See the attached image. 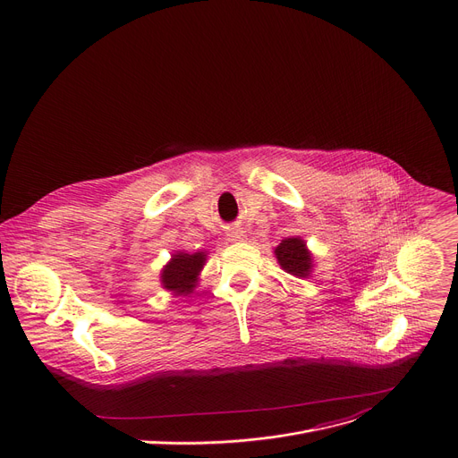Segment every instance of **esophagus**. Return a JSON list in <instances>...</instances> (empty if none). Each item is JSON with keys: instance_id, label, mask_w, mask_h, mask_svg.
Instances as JSON below:
<instances>
[{"instance_id": "34e87169", "label": "esophagus", "mask_w": 458, "mask_h": 458, "mask_svg": "<svg viewBox=\"0 0 458 458\" xmlns=\"http://www.w3.org/2000/svg\"><path fill=\"white\" fill-rule=\"evenodd\" d=\"M243 230H237V228H230L228 232H226V237H228V242H242L243 239Z\"/></svg>"}]
</instances>
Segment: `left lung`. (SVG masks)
I'll use <instances>...</instances> for the list:
<instances>
[{"instance_id": "1", "label": "left lung", "mask_w": 458, "mask_h": 458, "mask_svg": "<svg viewBox=\"0 0 458 458\" xmlns=\"http://www.w3.org/2000/svg\"><path fill=\"white\" fill-rule=\"evenodd\" d=\"M275 258L280 269L295 278H308L314 269V254L299 235L282 239V243L275 247Z\"/></svg>"}]
</instances>
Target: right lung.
<instances>
[{
  "label": "right lung",
  "mask_w": 458,
  "mask_h": 458,
  "mask_svg": "<svg viewBox=\"0 0 458 458\" xmlns=\"http://www.w3.org/2000/svg\"><path fill=\"white\" fill-rule=\"evenodd\" d=\"M208 252H185V250H176L171 259L166 261V266H163L159 282L161 287L166 292H171L173 295H182L187 297L195 287L199 285V276L206 266Z\"/></svg>",
  "instance_id": "right-lung-1"
}]
</instances>
